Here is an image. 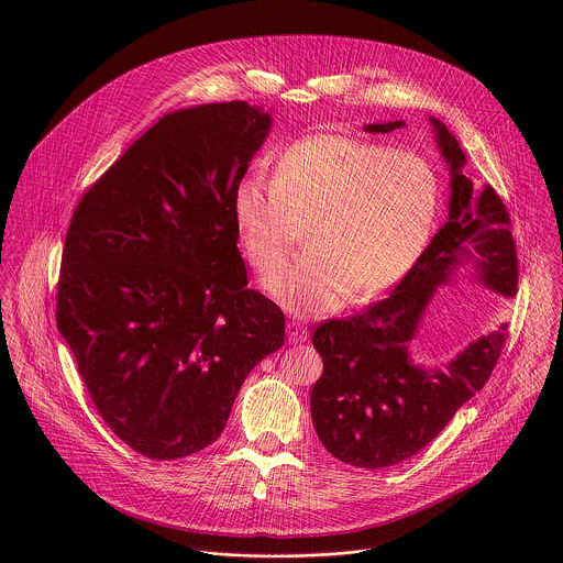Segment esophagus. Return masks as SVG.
<instances>
[{"label": "esophagus", "mask_w": 563, "mask_h": 563, "mask_svg": "<svg viewBox=\"0 0 563 563\" xmlns=\"http://www.w3.org/2000/svg\"><path fill=\"white\" fill-rule=\"evenodd\" d=\"M286 329H288V338H290V342H308V340H310V331H308V327H306L303 322L297 321V319L288 321Z\"/></svg>", "instance_id": "1"}]
</instances>
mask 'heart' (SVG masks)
I'll use <instances>...</instances> for the list:
<instances>
[{"instance_id": "1", "label": "heart", "mask_w": 563, "mask_h": 563, "mask_svg": "<svg viewBox=\"0 0 563 563\" xmlns=\"http://www.w3.org/2000/svg\"><path fill=\"white\" fill-rule=\"evenodd\" d=\"M438 177L411 152L321 134L273 161L271 184L244 177L232 210L242 249L271 271L306 223L308 246L275 268L264 288L295 314H322L368 299L411 268L433 228Z\"/></svg>"}]
</instances>
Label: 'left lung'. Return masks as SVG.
I'll list each match as a JSON object with an SVG mask.
<instances>
[{
  "label": "left lung",
  "mask_w": 563,
  "mask_h": 563,
  "mask_svg": "<svg viewBox=\"0 0 563 563\" xmlns=\"http://www.w3.org/2000/svg\"><path fill=\"white\" fill-rule=\"evenodd\" d=\"M435 145L449 164L451 197L446 223L395 286L390 297L346 321L317 327L321 379L312 388V422L322 446L357 468H388L424 449L479 393L500 357L505 327L485 333L444 366L411 360L413 340L433 295L460 266L500 297L518 288V257L511 221L492 186L464 175L466 156L449 128L429 119ZM405 121L368 123V134H390Z\"/></svg>",
  "instance_id": "8db88e82"
}]
</instances>
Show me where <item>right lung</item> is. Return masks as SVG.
Wrapping results in <instances>:
<instances>
[{
    "label": "right lung",
    "instance_id": "obj_1",
    "mask_svg": "<svg viewBox=\"0 0 563 563\" xmlns=\"http://www.w3.org/2000/svg\"><path fill=\"white\" fill-rule=\"evenodd\" d=\"M246 101L162 117L81 197L58 331L99 416L150 460L212 444L284 312L246 288L232 199L271 130Z\"/></svg>",
    "mask_w": 563,
    "mask_h": 563
}]
</instances>
